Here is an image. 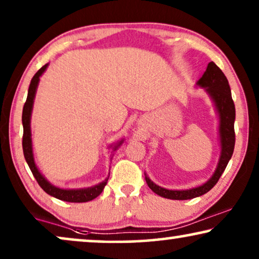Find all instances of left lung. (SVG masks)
<instances>
[{
	"label": "left lung",
	"instance_id": "8db88e82",
	"mask_svg": "<svg viewBox=\"0 0 259 259\" xmlns=\"http://www.w3.org/2000/svg\"><path fill=\"white\" fill-rule=\"evenodd\" d=\"M197 86L203 88L213 102L214 109L217 112L219 125V144H221V154H219L218 164L213 175L203 185L192 187L189 190H168L154 184L145 175V179L150 189L158 196L173 200H187L192 198L200 197L207 193L221 178L225 171L228 162L232 157L235 150V119L236 109L231 97L229 81L222 72V69L214 62H210L203 76L197 81Z\"/></svg>",
	"mask_w": 259,
	"mask_h": 259
}]
</instances>
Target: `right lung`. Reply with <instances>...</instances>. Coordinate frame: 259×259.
Wrapping results in <instances>:
<instances>
[{"label": "right lung", "mask_w": 259, "mask_h": 259, "mask_svg": "<svg viewBox=\"0 0 259 259\" xmlns=\"http://www.w3.org/2000/svg\"><path fill=\"white\" fill-rule=\"evenodd\" d=\"M49 63H46L44 67H41L37 70V73L33 76V79L30 81L29 90H28V95L26 104L23 106L22 111V125H23V138H22V147H23V154L24 159H26L28 166H29L31 173L36 179L38 185L42 187V190L46 193H48L49 196L58 198L60 200L63 201H69V203H86V201L93 200L94 198H97L102 191L104 187L108 182L109 176L105 180H102L101 183L97 184V185L91 186V187H83V189H61L53 185L52 183H49L47 179L45 178V176L40 172V169L36 166L34 159L33 153V140H31V127H30V120H31V112H33V106L35 95H36V90L40 82V77L42 74L46 72ZM123 143V139L119 140L118 143L111 145L113 151H116L121 146ZM112 159V158H111Z\"/></svg>", "instance_id": "add662e5"}]
</instances>
